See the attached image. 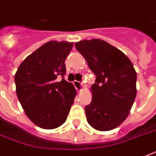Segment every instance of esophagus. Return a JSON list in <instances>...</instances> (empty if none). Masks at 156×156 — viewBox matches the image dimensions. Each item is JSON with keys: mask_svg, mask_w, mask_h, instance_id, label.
Masks as SVG:
<instances>
[{"mask_svg": "<svg viewBox=\"0 0 156 156\" xmlns=\"http://www.w3.org/2000/svg\"><path fill=\"white\" fill-rule=\"evenodd\" d=\"M73 85L75 87V88L77 89L78 91H80V90H83V83H80V82H78V81H73Z\"/></svg>", "mask_w": 156, "mask_h": 156, "instance_id": "obj_1", "label": "esophagus"}]
</instances>
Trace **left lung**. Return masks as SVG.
Segmentation results:
<instances>
[{
    "label": "left lung",
    "instance_id": "8db88e82",
    "mask_svg": "<svg viewBox=\"0 0 156 156\" xmlns=\"http://www.w3.org/2000/svg\"><path fill=\"white\" fill-rule=\"evenodd\" d=\"M75 47L96 76L92 100L85 107L90 126L100 131L119 126L128 116L135 100L137 73L123 52L100 39L82 40Z\"/></svg>",
    "mask_w": 156,
    "mask_h": 156
}]
</instances>
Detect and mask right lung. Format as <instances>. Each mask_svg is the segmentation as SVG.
I'll list each match as a JSON object with an SVG mask.
<instances>
[{
  "label": "right lung",
  "mask_w": 156,
  "mask_h": 156,
  "mask_svg": "<svg viewBox=\"0 0 156 156\" xmlns=\"http://www.w3.org/2000/svg\"><path fill=\"white\" fill-rule=\"evenodd\" d=\"M73 43L49 41L29 55L14 76L16 92L27 116L45 129L61 126L77 94L65 80L66 57Z\"/></svg>",
  "instance_id": "add662e5"
}]
</instances>
